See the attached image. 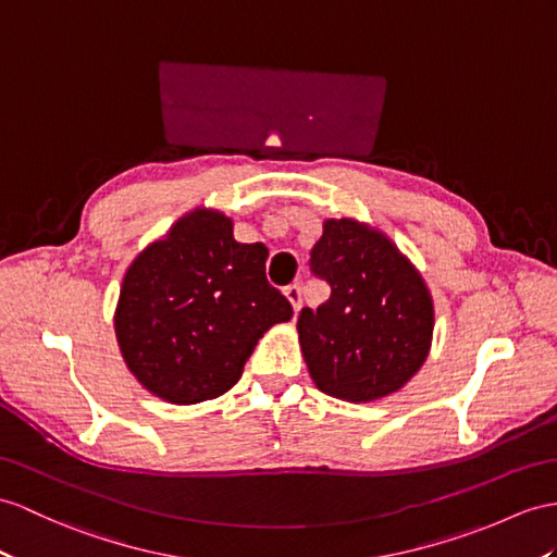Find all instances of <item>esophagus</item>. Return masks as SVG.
Returning a JSON list of instances; mask_svg holds the SVG:
<instances>
[{"label": "esophagus", "instance_id": "obj_1", "mask_svg": "<svg viewBox=\"0 0 557 557\" xmlns=\"http://www.w3.org/2000/svg\"><path fill=\"white\" fill-rule=\"evenodd\" d=\"M286 297H288V302H290L293 311L297 314V311H300V307H302V290H300V286H297V283H293V286H288V288H286Z\"/></svg>", "mask_w": 557, "mask_h": 557}]
</instances>
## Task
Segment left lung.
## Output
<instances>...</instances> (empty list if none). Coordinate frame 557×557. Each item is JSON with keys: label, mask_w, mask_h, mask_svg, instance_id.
Returning <instances> with one entry per match:
<instances>
[{"label": "left lung", "mask_w": 557, "mask_h": 557, "mask_svg": "<svg viewBox=\"0 0 557 557\" xmlns=\"http://www.w3.org/2000/svg\"><path fill=\"white\" fill-rule=\"evenodd\" d=\"M311 271L331 283L329 300L297 319L311 381L351 404L395 395L432 347L435 302L423 274L383 228L355 216L323 220Z\"/></svg>", "instance_id": "left-lung-1"}]
</instances>
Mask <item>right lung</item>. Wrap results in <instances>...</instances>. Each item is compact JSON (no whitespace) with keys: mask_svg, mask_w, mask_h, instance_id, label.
Listing matches in <instances>:
<instances>
[{"mask_svg":"<svg viewBox=\"0 0 557 557\" xmlns=\"http://www.w3.org/2000/svg\"><path fill=\"white\" fill-rule=\"evenodd\" d=\"M264 243H238L234 220L194 208L125 271L113 314L120 355L153 397L200 404L243 375L257 341L293 317L264 276Z\"/></svg>","mask_w":557,"mask_h":557,"instance_id":"right-lung-1","label":"right lung"}]
</instances>
